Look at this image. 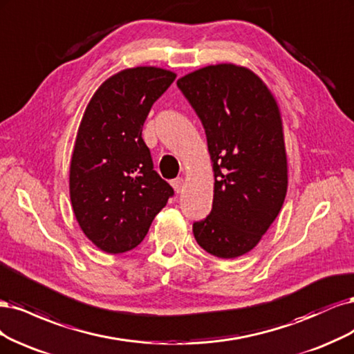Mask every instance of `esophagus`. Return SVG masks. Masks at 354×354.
Returning <instances> with one entry per match:
<instances>
[{
  "instance_id": "esophagus-1",
  "label": "esophagus",
  "mask_w": 354,
  "mask_h": 354,
  "mask_svg": "<svg viewBox=\"0 0 354 354\" xmlns=\"http://www.w3.org/2000/svg\"><path fill=\"white\" fill-rule=\"evenodd\" d=\"M172 187L176 192H180L182 191V187H184V179L182 178H176L172 180Z\"/></svg>"
}]
</instances>
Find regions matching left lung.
Wrapping results in <instances>:
<instances>
[{
  "label": "left lung",
  "mask_w": 354,
  "mask_h": 354,
  "mask_svg": "<svg viewBox=\"0 0 354 354\" xmlns=\"http://www.w3.org/2000/svg\"><path fill=\"white\" fill-rule=\"evenodd\" d=\"M206 131L214 172L213 207L192 225L198 245L221 259L259 244L287 196L288 163L278 102L261 79L232 63L178 79Z\"/></svg>",
  "instance_id": "obj_1"
}]
</instances>
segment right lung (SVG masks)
Wrapping results in <instances>:
<instances>
[{
    "label": "right lung",
    "mask_w": 354,
    "mask_h": 354,
    "mask_svg": "<svg viewBox=\"0 0 354 354\" xmlns=\"http://www.w3.org/2000/svg\"><path fill=\"white\" fill-rule=\"evenodd\" d=\"M176 73L138 66L110 76L95 91L79 124L69 189L75 218L101 252L138 245L174 188L153 169L142 127Z\"/></svg>",
    "instance_id": "add662e5"
}]
</instances>
